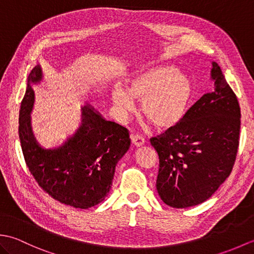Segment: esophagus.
<instances>
[{"instance_id":"esophagus-1","label":"esophagus","mask_w":254,"mask_h":254,"mask_svg":"<svg viewBox=\"0 0 254 254\" xmlns=\"http://www.w3.org/2000/svg\"><path fill=\"white\" fill-rule=\"evenodd\" d=\"M131 139H132V143L137 147L143 146L145 144V138L142 135H138V134H132Z\"/></svg>"}]
</instances>
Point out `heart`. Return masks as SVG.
<instances>
[{
  "mask_svg": "<svg viewBox=\"0 0 254 254\" xmlns=\"http://www.w3.org/2000/svg\"><path fill=\"white\" fill-rule=\"evenodd\" d=\"M124 85L113 86L110 93L117 111L127 115L135 108L134 99H139V110L161 128L182 120L192 97L190 78L170 64L138 69L124 79Z\"/></svg>",
  "mask_w": 254,
  "mask_h": 254,
  "instance_id": "b5f03b06",
  "label": "heart"
}]
</instances>
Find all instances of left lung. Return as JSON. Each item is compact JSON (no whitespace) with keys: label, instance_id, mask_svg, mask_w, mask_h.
<instances>
[{"label":"left lung","instance_id":"1","mask_svg":"<svg viewBox=\"0 0 254 254\" xmlns=\"http://www.w3.org/2000/svg\"><path fill=\"white\" fill-rule=\"evenodd\" d=\"M212 64L214 90L204 94L175 127L150 138L159 156L156 188L171 207L206 201L229 177L236 161L240 106L218 64Z\"/></svg>","mask_w":254,"mask_h":254}]
</instances>
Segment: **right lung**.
<instances>
[{
  "mask_svg": "<svg viewBox=\"0 0 254 254\" xmlns=\"http://www.w3.org/2000/svg\"><path fill=\"white\" fill-rule=\"evenodd\" d=\"M41 77L37 65L29 74L20 104L18 135L26 165L51 197L75 208L93 207L110 191L118 161L130 148L128 130L85 106L76 133L61 147L42 148L32 134L29 116L34 105L31 84L40 82Z\"/></svg>",
  "mask_w": 254,
  "mask_h": 254,
  "instance_id": "add662e5",
  "label": "right lung"
}]
</instances>
